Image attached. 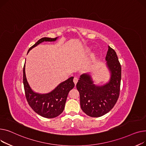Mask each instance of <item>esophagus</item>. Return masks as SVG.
<instances>
[{"mask_svg":"<svg viewBox=\"0 0 146 146\" xmlns=\"http://www.w3.org/2000/svg\"><path fill=\"white\" fill-rule=\"evenodd\" d=\"M78 79L76 78V77H75V78H74V84L76 85V83H77V82H78Z\"/></svg>","mask_w":146,"mask_h":146,"instance_id":"obj_1","label":"esophagus"}]
</instances>
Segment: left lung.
Masks as SVG:
<instances>
[{
  "label": "left lung",
  "instance_id": "obj_1",
  "mask_svg": "<svg viewBox=\"0 0 146 146\" xmlns=\"http://www.w3.org/2000/svg\"><path fill=\"white\" fill-rule=\"evenodd\" d=\"M110 78L106 84H94L90 74H83L76 84L80 92L81 108L92 117H99L108 113L118 98L121 78V68L115 50L108 46L106 57Z\"/></svg>",
  "mask_w": 146,
  "mask_h": 146
}]
</instances>
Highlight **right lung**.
Masks as SVG:
<instances>
[{
  "instance_id": "1",
  "label": "right lung",
  "mask_w": 146,
  "mask_h": 146,
  "mask_svg": "<svg viewBox=\"0 0 146 146\" xmlns=\"http://www.w3.org/2000/svg\"><path fill=\"white\" fill-rule=\"evenodd\" d=\"M58 38V37L55 38L45 37L40 39L29 49L28 54L32 48H35L40 43L54 42ZM23 72L26 98L29 105L33 111L40 116L48 118H55L61 114L64 110L68 94L75 86L73 82L74 76H71L65 81L60 83L52 91L46 94H40L33 91L30 87L26 76L25 64Z\"/></svg>"
}]
</instances>
